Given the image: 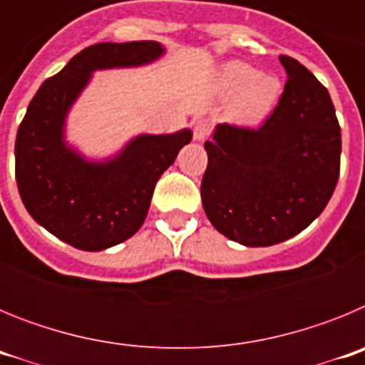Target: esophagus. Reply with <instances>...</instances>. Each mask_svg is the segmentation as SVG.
Listing matches in <instances>:
<instances>
[{"instance_id":"1","label":"esophagus","mask_w":365,"mask_h":365,"mask_svg":"<svg viewBox=\"0 0 365 365\" xmlns=\"http://www.w3.org/2000/svg\"><path fill=\"white\" fill-rule=\"evenodd\" d=\"M210 135V124H208V120H197L195 124H193V138L195 140H205L206 137Z\"/></svg>"}]
</instances>
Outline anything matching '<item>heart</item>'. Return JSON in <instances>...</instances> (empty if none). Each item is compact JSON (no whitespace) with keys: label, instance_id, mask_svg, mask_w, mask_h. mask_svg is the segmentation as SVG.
<instances>
[{"label":"heart","instance_id":"b5f03b06","mask_svg":"<svg viewBox=\"0 0 365 365\" xmlns=\"http://www.w3.org/2000/svg\"><path fill=\"white\" fill-rule=\"evenodd\" d=\"M219 83L227 95H240L235 102V115L243 122L265 118L282 93V83L276 76L259 74L257 69L241 62H230L222 67Z\"/></svg>","mask_w":365,"mask_h":365}]
</instances>
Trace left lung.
<instances>
[{"mask_svg": "<svg viewBox=\"0 0 365 365\" xmlns=\"http://www.w3.org/2000/svg\"><path fill=\"white\" fill-rule=\"evenodd\" d=\"M279 62L287 82L263 125L219 124L205 143L206 217L245 247H270L305 230L340 175V124L329 91L294 58L282 54Z\"/></svg>", "mask_w": 365, "mask_h": 365, "instance_id": "8db88e82", "label": "left lung"}]
</instances>
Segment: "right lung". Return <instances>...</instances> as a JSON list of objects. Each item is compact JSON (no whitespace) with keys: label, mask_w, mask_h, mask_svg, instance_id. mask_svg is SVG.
<instances>
[{"label":"right lung","mask_w":365,"mask_h":365,"mask_svg":"<svg viewBox=\"0 0 365 365\" xmlns=\"http://www.w3.org/2000/svg\"><path fill=\"white\" fill-rule=\"evenodd\" d=\"M164 53L157 41L96 43L45 80L16 135V182L25 208L45 230L80 250L115 247L143 227L157 180L192 131L138 135L102 163L83 159L63 140L74 100L93 71L137 67Z\"/></svg>","instance_id":"obj_1"}]
</instances>
